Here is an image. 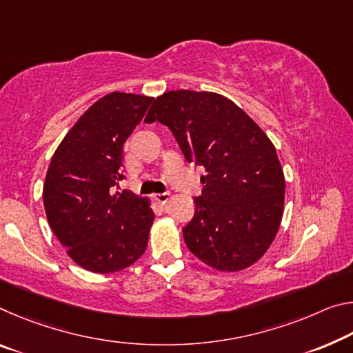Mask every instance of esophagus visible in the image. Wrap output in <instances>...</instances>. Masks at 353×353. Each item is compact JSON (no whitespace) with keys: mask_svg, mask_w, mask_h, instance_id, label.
<instances>
[{"mask_svg":"<svg viewBox=\"0 0 353 353\" xmlns=\"http://www.w3.org/2000/svg\"><path fill=\"white\" fill-rule=\"evenodd\" d=\"M170 198H171L170 193H157L155 196H154V199L157 201V203H160V204H166L168 201H170Z\"/></svg>","mask_w":353,"mask_h":353,"instance_id":"obj_1","label":"esophagus"}]
</instances>
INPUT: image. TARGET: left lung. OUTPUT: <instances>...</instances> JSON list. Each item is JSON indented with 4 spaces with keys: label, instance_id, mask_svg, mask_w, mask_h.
I'll list each match as a JSON object with an SVG mask.
<instances>
[{
    "label": "left lung",
    "instance_id": "8db88e82",
    "mask_svg": "<svg viewBox=\"0 0 353 353\" xmlns=\"http://www.w3.org/2000/svg\"><path fill=\"white\" fill-rule=\"evenodd\" d=\"M174 135L188 163L205 170L203 196L182 229L188 250L218 272H240L265 254L284 212V172L262 128L216 92L177 89L146 116Z\"/></svg>",
    "mask_w": 353,
    "mask_h": 353
}]
</instances>
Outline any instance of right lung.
<instances>
[{"label": "right lung", "mask_w": 353, "mask_h": 353, "mask_svg": "<svg viewBox=\"0 0 353 353\" xmlns=\"http://www.w3.org/2000/svg\"><path fill=\"white\" fill-rule=\"evenodd\" d=\"M154 97L111 92L89 106L54 150L43 182L50 228L72 261L94 273L132 265L148 248L154 212L148 198L113 193L124 143Z\"/></svg>", "instance_id": "obj_1"}]
</instances>
